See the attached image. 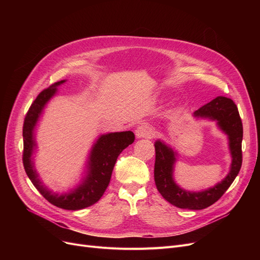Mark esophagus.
<instances>
[{
    "instance_id": "34e87169",
    "label": "esophagus",
    "mask_w": 260,
    "mask_h": 260,
    "mask_svg": "<svg viewBox=\"0 0 260 260\" xmlns=\"http://www.w3.org/2000/svg\"><path fill=\"white\" fill-rule=\"evenodd\" d=\"M136 136L137 138H145V139H151L154 136V130L148 124H141L136 130Z\"/></svg>"
}]
</instances>
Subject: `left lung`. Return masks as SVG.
Wrapping results in <instances>:
<instances>
[{"instance_id": "left-lung-1", "label": "left lung", "mask_w": 260, "mask_h": 260, "mask_svg": "<svg viewBox=\"0 0 260 260\" xmlns=\"http://www.w3.org/2000/svg\"><path fill=\"white\" fill-rule=\"evenodd\" d=\"M194 116L216 120L219 128L229 138V146L232 156L230 172L221 182L208 190L202 192L182 190L176 184L174 180V166L177 154L158 140L155 142L154 179L157 190L159 191L162 198L172 205L179 208L200 210L216 203L237 178L242 166L243 124L237 105L231 99L224 96H218L202 106L194 113Z\"/></svg>"}]
</instances>
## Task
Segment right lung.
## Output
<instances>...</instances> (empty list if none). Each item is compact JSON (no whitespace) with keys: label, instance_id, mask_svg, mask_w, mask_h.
Masks as SVG:
<instances>
[{"label":"right lung","instance_id":"add662e5","mask_svg":"<svg viewBox=\"0 0 260 260\" xmlns=\"http://www.w3.org/2000/svg\"><path fill=\"white\" fill-rule=\"evenodd\" d=\"M65 81L55 82L50 88L43 90L31 104L22 127V162L28 178L46 201L62 209L79 210L93 205L103 196L111 181L118 156L125 147L135 142V133L132 131H123L101 136L92 147L88 162V172L82 183L74 191L66 194L58 195L49 191L39 180L34 161L31 160V156L36 147L34 130L44 106L56 93L57 86Z\"/></svg>","mask_w":260,"mask_h":260}]
</instances>
